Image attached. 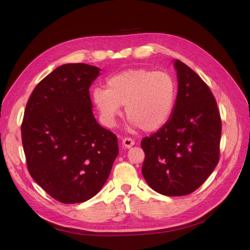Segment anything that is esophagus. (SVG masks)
Here are the masks:
<instances>
[{
    "mask_svg": "<svg viewBox=\"0 0 250 250\" xmlns=\"http://www.w3.org/2000/svg\"><path fill=\"white\" fill-rule=\"evenodd\" d=\"M122 145H123L126 148H130V147H132V146L135 145V141H134L132 138L127 137V138H124V139L122 140Z\"/></svg>",
    "mask_w": 250,
    "mask_h": 250,
    "instance_id": "34e87169",
    "label": "esophagus"
}]
</instances>
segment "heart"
<instances>
[{
  "instance_id": "obj_1",
  "label": "heart",
  "mask_w": 250,
  "mask_h": 250,
  "mask_svg": "<svg viewBox=\"0 0 250 250\" xmlns=\"http://www.w3.org/2000/svg\"><path fill=\"white\" fill-rule=\"evenodd\" d=\"M177 96L175 79L166 72L131 68L106 78L105 89L92 90V100L104 124L113 127L125 105L127 118L135 127L152 132L170 119Z\"/></svg>"
}]
</instances>
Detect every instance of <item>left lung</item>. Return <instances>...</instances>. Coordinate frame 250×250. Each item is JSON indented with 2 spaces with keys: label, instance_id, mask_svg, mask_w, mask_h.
Wrapping results in <instances>:
<instances>
[{
  "label": "left lung",
  "instance_id": "8db88e82",
  "mask_svg": "<svg viewBox=\"0 0 250 250\" xmlns=\"http://www.w3.org/2000/svg\"><path fill=\"white\" fill-rule=\"evenodd\" d=\"M178 92L169 120L145 137L142 175L154 191L168 196L193 192L219 162L222 122L215 98L192 69L174 61Z\"/></svg>",
  "mask_w": 250,
  "mask_h": 250
}]
</instances>
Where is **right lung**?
Returning a JSON list of instances; mask_svg holds the SVG:
<instances>
[{
    "instance_id": "1",
    "label": "right lung",
    "mask_w": 250,
    "mask_h": 250,
    "mask_svg": "<svg viewBox=\"0 0 250 250\" xmlns=\"http://www.w3.org/2000/svg\"><path fill=\"white\" fill-rule=\"evenodd\" d=\"M101 69L56 68L33 89L21 126L30 176L53 198L78 204L103 188L119 153L117 136L92 113L89 87Z\"/></svg>"
}]
</instances>
